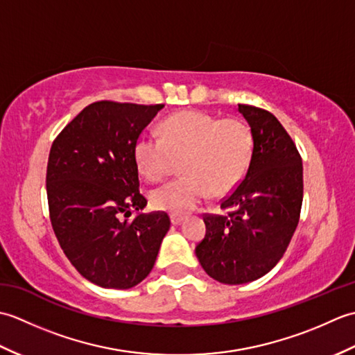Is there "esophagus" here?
<instances>
[{"label":"esophagus","instance_id":"obj_1","mask_svg":"<svg viewBox=\"0 0 355 355\" xmlns=\"http://www.w3.org/2000/svg\"><path fill=\"white\" fill-rule=\"evenodd\" d=\"M184 221V216L180 215V214H171V223L173 225H180Z\"/></svg>","mask_w":355,"mask_h":355}]
</instances>
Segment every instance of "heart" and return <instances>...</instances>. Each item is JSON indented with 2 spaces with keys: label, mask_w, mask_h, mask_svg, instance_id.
Masks as SVG:
<instances>
[{
  "label": "heart",
  "mask_w": 355,
  "mask_h": 355,
  "mask_svg": "<svg viewBox=\"0 0 355 355\" xmlns=\"http://www.w3.org/2000/svg\"><path fill=\"white\" fill-rule=\"evenodd\" d=\"M162 137L141 134L134 146L139 171L150 182L168 175L175 158H184V175L150 192V205L158 210L187 212L210 191L214 195L227 193L243 180L250 164L252 131L236 117L177 112L163 122Z\"/></svg>",
  "instance_id": "b5f03b06"
}]
</instances>
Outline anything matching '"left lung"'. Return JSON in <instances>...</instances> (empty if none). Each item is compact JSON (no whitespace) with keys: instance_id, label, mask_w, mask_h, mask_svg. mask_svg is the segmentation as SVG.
Wrapping results in <instances>:
<instances>
[{"instance_id":"left-lung-1","label":"left lung","mask_w":355,"mask_h":355,"mask_svg":"<svg viewBox=\"0 0 355 355\" xmlns=\"http://www.w3.org/2000/svg\"><path fill=\"white\" fill-rule=\"evenodd\" d=\"M252 131L245 177L221 202L227 215H206V236L195 254L215 281L241 285L267 275L288 247L304 198L296 145L271 112L238 105Z\"/></svg>"}]
</instances>
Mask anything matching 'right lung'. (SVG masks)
Instances as JSON below:
<instances>
[{
	"instance_id": "1",
	"label": "right lung",
	"mask_w": 355,
	"mask_h": 355,
	"mask_svg": "<svg viewBox=\"0 0 355 355\" xmlns=\"http://www.w3.org/2000/svg\"><path fill=\"white\" fill-rule=\"evenodd\" d=\"M163 107L92 103L51 145L45 182L53 230L74 268L102 288L140 284L171 227L164 212H143L134 157L135 141Z\"/></svg>"
}]
</instances>
